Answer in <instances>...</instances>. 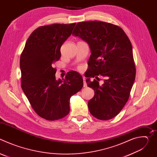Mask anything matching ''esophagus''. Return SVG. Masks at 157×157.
<instances>
[{
	"instance_id": "obj_1",
	"label": "esophagus",
	"mask_w": 157,
	"mask_h": 157,
	"mask_svg": "<svg viewBox=\"0 0 157 157\" xmlns=\"http://www.w3.org/2000/svg\"><path fill=\"white\" fill-rule=\"evenodd\" d=\"M85 80H86V79H85V78L84 77V78H83V83H84L83 86H84V87H87V84H86Z\"/></svg>"
}]
</instances>
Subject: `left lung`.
<instances>
[{
	"instance_id": "obj_1",
	"label": "left lung",
	"mask_w": 157,
	"mask_h": 157,
	"mask_svg": "<svg viewBox=\"0 0 157 157\" xmlns=\"http://www.w3.org/2000/svg\"><path fill=\"white\" fill-rule=\"evenodd\" d=\"M73 35L86 41L91 52L86 82L95 94L89 110L99 120L113 119L127 102L136 78L131 42L120 27L101 21L79 22ZM100 75L105 77L102 85L96 80ZM92 77L97 79L91 82Z\"/></svg>"
}]
</instances>
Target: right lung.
<instances>
[{
    "label": "right lung",
    "mask_w": 157,
    "mask_h": 157,
    "mask_svg": "<svg viewBox=\"0 0 157 157\" xmlns=\"http://www.w3.org/2000/svg\"><path fill=\"white\" fill-rule=\"evenodd\" d=\"M75 25L56 24L37 28L29 37L20 56L22 90L35 113L48 121L68 115L71 97L83 86L82 76L75 71L68 72L63 80H56V69L53 67Z\"/></svg>",
    "instance_id": "1"
}]
</instances>
